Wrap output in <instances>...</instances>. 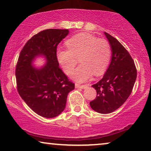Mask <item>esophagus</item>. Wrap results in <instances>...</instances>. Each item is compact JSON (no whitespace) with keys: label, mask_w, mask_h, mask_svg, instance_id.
<instances>
[{"label":"esophagus","mask_w":151,"mask_h":151,"mask_svg":"<svg viewBox=\"0 0 151 151\" xmlns=\"http://www.w3.org/2000/svg\"><path fill=\"white\" fill-rule=\"evenodd\" d=\"M88 85H81L79 84H78V83H76L75 84V87L76 88H85L86 87H87Z\"/></svg>","instance_id":"obj_1"}]
</instances>
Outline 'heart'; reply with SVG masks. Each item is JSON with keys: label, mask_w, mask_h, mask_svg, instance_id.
I'll use <instances>...</instances> for the list:
<instances>
[{"label": "heart", "mask_w": 151, "mask_h": 151, "mask_svg": "<svg viewBox=\"0 0 151 151\" xmlns=\"http://www.w3.org/2000/svg\"><path fill=\"white\" fill-rule=\"evenodd\" d=\"M68 49L59 47L56 58L67 75L73 70L78 58L81 63L72 73L71 78L84 82L95 75H101L107 68L111 57V47L105 39H98L87 33L74 35L66 42Z\"/></svg>", "instance_id": "1"}]
</instances>
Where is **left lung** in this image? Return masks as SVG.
Segmentation results:
<instances>
[{
    "label": "left lung",
    "mask_w": 151,
    "mask_h": 151,
    "mask_svg": "<svg viewBox=\"0 0 151 151\" xmlns=\"http://www.w3.org/2000/svg\"><path fill=\"white\" fill-rule=\"evenodd\" d=\"M111 50V63L104 76L92 87L97 96L90 106L100 114H109L122 106L131 94L137 76L129 52L118 40L104 32Z\"/></svg>",
    "instance_id": "obj_1"
}]
</instances>
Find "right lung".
Masks as SVG:
<instances>
[{"instance_id": "obj_1", "label": "right lung", "mask_w": 151, "mask_h": 151, "mask_svg": "<svg viewBox=\"0 0 151 151\" xmlns=\"http://www.w3.org/2000/svg\"><path fill=\"white\" fill-rule=\"evenodd\" d=\"M68 33V29H48L33 35L24 45L17 63L19 94L35 113L44 118L60 114L68 93L75 88V84L60 68L56 58L57 46ZM37 56L47 60L41 68L32 65Z\"/></svg>"}]
</instances>
